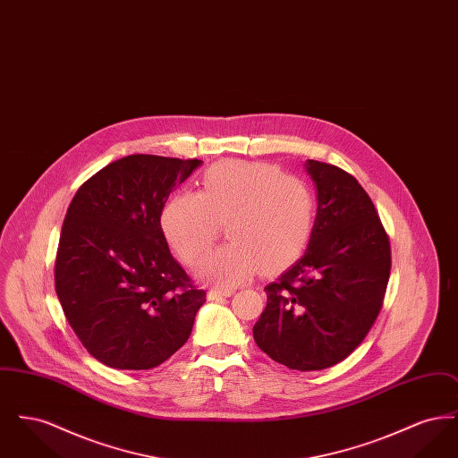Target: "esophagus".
<instances>
[{
  "label": "esophagus",
  "instance_id": "esophagus-1",
  "mask_svg": "<svg viewBox=\"0 0 458 458\" xmlns=\"http://www.w3.org/2000/svg\"><path fill=\"white\" fill-rule=\"evenodd\" d=\"M233 288H213V290H209L208 292V299L209 301H215V299H219V297H230V295H233Z\"/></svg>",
  "mask_w": 458,
  "mask_h": 458
}]
</instances>
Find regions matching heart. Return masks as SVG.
<instances>
[{"label": "heart", "instance_id": "heart-1", "mask_svg": "<svg viewBox=\"0 0 458 458\" xmlns=\"http://www.w3.org/2000/svg\"><path fill=\"white\" fill-rule=\"evenodd\" d=\"M318 199L312 185L267 163L230 159L202 176L199 194L174 196L161 213V228L178 258L192 264L225 225L226 247L197 262L196 276L235 286L262 271L297 259L312 237Z\"/></svg>", "mask_w": 458, "mask_h": 458}]
</instances>
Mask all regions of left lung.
I'll return each mask as SVG.
<instances>
[{
    "mask_svg": "<svg viewBox=\"0 0 458 458\" xmlns=\"http://www.w3.org/2000/svg\"><path fill=\"white\" fill-rule=\"evenodd\" d=\"M318 215L304 256L264 286L258 347L290 369L319 370L349 357L374 325L392 269L390 240L362 185L307 159Z\"/></svg>",
    "mask_w": 458,
    "mask_h": 458,
    "instance_id": "obj_1",
    "label": "left lung"
}]
</instances>
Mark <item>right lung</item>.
<instances>
[{
	"instance_id": "right-lung-1",
	"label": "right lung",
	"mask_w": 458,
	"mask_h": 458,
	"mask_svg": "<svg viewBox=\"0 0 458 458\" xmlns=\"http://www.w3.org/2000/svg\"><path fill=\"white\" fill-rule=\"evenodd\" d=\"M202 165L131 154L77 191L55 264L60 304L89 353L113 369H153L191 336L206 292L174 261L161 213Z\"/></svg>"
}]
</instances>
